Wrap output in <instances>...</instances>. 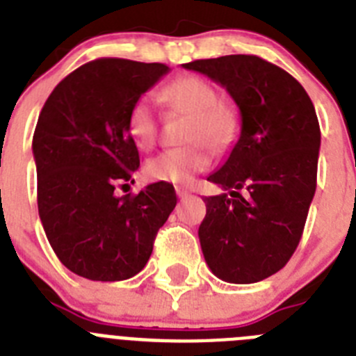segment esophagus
Listing matches in <instances>:
<instances>
[{
    "label": "esophagus",
    "instance_id": "obj_1",
    "mask_svg": "<svg viewBox=\"0 0 356 356\" xmlns=\"http://www.w3.org/2000/svg\"><path fill=\"white\" fill-rule=\"evenodd\" d=\"M176 194H178V197H185L191 194V191L187 187H176Z\"/></svg>",
    "mask_w": 356,
    "mask_h": 356
}]
</instances>
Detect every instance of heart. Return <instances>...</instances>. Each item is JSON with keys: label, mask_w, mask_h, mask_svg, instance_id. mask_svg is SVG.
<instances>
[{"label": "heart", "mask_w": 356, "mask_h": 356, "mask_svg": "<svg viewBox=\"0 0 356 356\" xmlns=\"http://www.w3.org/2000/svg\"><path fill=\"white\" fill-rule=\"evenodd\" d=\"M169 105L180 106L193 114L185 140L187 146L169 147L146 162V175L151 180L187 185L194 176L205 171L212 162L209 146L221 151L232 144L237 134V115L228 105L219 102L216 87L205 78L185 74L176 78L160 92ZM128 135L140 147H151L156 139V108L149 94L135 99L127 118ZM205 140L204 143L202 140Z\"/></svg>", "instance_id": "heart-1"}]
</instances>
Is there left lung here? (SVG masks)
Returning <instances> with one entry per match:
<instances>
[{"instance_id":"obj_1","label":"left lung","mask_w":356,"mask_h":356,"mask_svg":"<svg viewBox=\"0 0 356 356\" xmlns=\"http://www.w3.org/2000/svg\"><path fill=\"white\" fill-rule=\"evenodd\" d=\"M184 67L225 87L241 112L237 143L207 178L229 194L205 197L201 251L222 282L254 284L278 273L300 244L316 194V108L300 81L260 56L226 55ZM242 188L246 197L238 194Z\"/></svg>"}]
</instances>
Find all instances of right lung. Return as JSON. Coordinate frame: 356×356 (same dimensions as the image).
I'll use <instances>...</instances> for the list:
<instances>
[{"label":"right lung","mask_w":356,"mask_h":356,"mask_svg":"<svg viewBox=\"0 0 356 356\" xmlns=\"http://www.w3.org/2000/svg\"><path fill=\"white\" fill-rule=\"evenodd\" d=\"M168 72L165 64L99 58L65 76L40 110L31 144L40 222L74 275L119 282L143 271L176 207L165 181L115 196L140 165L128 112Z\"/></svg>","instance_id":"right-lung-1"}]
</instances>
